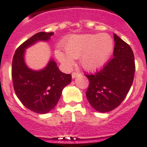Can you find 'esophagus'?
I'll return each mask as SVG.
<instances>
[{
	"label": "esophagus",
	"instance_id": "obj_1",
	"mask_svg": "<svg viewBox=\"0 0 147 147\" xmlns=\"http://www.w3.org/2000/svg\"><path fill=\"white\" fill-rule=\"evenodd\" d=\"M78 76V73L75 71V72H72V74H71V78H76Z\"/></svg>",
	"mask_w": 147,
	"mask_h": 147
}]
</instances>
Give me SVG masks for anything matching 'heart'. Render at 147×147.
Here are the masks:
<instances>
[{"mask_svg":"<svg viewBox=\"0 0 147 147\" xmlns=\"http://www.w3.org/2000/svg\"><path fill=\"white\" fill-rule=\"evenodd\" d=\"M113 39L108 34H76L70 36L63 47L65 52L56 50L55 56L65 68L74 65V59L80 57L84 69L94 71L107 63L113 51Z\"/></svg>","mask_w":147,"mask_h":147,"instance_id":"b5f03b06","label":"heart"}]
</instances>
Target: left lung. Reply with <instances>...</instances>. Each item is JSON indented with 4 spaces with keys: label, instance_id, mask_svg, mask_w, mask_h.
<instances>
[{
    "label": "left lung",
    "instance_id": "obj_1",
    "mask_svg": "<svg viewBox=\"0 0 147 147\" xmlns=\"http://www.w3.org/2000/svg\"><path fill=\"white\" fill-rule=\"evenodd\" d=\"M113 58L103 69L94 75H86L89 80L86 96L91 107L100 113L115 109L125 100L134 81L135 63L131 48L114 34Z\"/></svg>",
    "mask_w": 147,
    "mask_h": 147
}]
</instances>
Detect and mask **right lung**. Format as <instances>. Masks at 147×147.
I'll list each match as a JSON object with an SVG mask.
<instances>
[{"mask_svg": "<svg viewBox=\"0 0 147 147\" xmlns=\"http://www.w3.org/2000/svg\"><path fill=\"white\" fill-rule=\"evenodd\" d=\"M53 34V32H45L34 34L16 49L12 63L16 96L26 108L39 114L49 113L56 107L63 88L71 81V75L62 72L53 59L40 70L32 69L25 62L26 49L38 41H47Z\"/></svg>", "mask_w": 147, "mask_h": 147, "instance_id": "add662e5", "label": "right lung"}]
</instances>
